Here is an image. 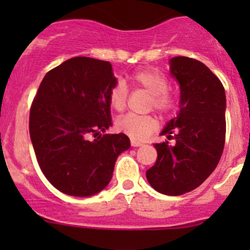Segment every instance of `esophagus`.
<instances>
[{"label":"esophagus","mask_w":250,"mask_h":250,"mask_svg":"<svg viewBox=\"0 0 250 250\" xmlns=\"http://www.w3.org/2000/svg\"><path fill=\"white\" fill-rule=\"evenodd\" d=\"M130 145L134 146V147H138V146H141V145H143V143H141V141H138V140L132 139V140H130Z\"/></svg>","instance_id":"esophagus-1"}]
</instances>
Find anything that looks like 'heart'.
Listing matches in <instances>:
<instances>
[{"label":"heart","mask_w":250,"mask_h":250,"mask_svg":"<svg viewBox=\"0 0 250 250\" xmlns=\"http://www.w3.org/2000/svg\"><path fill=\"white\" fill-rule=\"evenodd\" d=\"M133 87L145 90L150 94L148 109H153L161 115H169L176 107L175 95L168 89V78L160 70L153 67L137 70L129 76ZM128 93L122 83H117L109 93L110 106L121 112L127 106ZM116 128L133 139H144L157 128V121L153 116H138L133 113L121 116L115 122Z\"/></svg>","instance_id":"b5f03b06"}]
</instances>
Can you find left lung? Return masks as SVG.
Returning a JSON list of instances; mask_svg holds the SVG:
<instances>
[{
  "instance_id": "obj_1",
  "label": "left lung",
  "mask_w": 250,
  "mask_h": 250,
  "mask_svg": "<svg viewBox=\"0 0 250 250\" xmlns=\"http://www.w3.org/2000/svg\"><path fill=\"white\" fill-rule=\"evenodd\" d=\"M170 74L180 85V111L162 135L175 139V144H155L157 160L146 170V178L158 192L180 196L198 188L220 161L225 145L226 97L220 80L192 58H172Z\"/></svg>"
}]
</instances>
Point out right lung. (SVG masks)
Here are the masks:
<instances>
[{
	"label": "right lung",
	"mask_w": 250,
	"mask_h": 250,
	"mask_svg": "<svg viewBox=\"0 0 250 250\" xmlns=\"http://www.w3.org/2000/svg\"><path fill=\"white\" fill-rule=\"evenodd\" d=\"M116 83L109 62L75 57L40 84L30 109V138L42 173L62 193L100 192L118 155L129 148L123 133L100 134L111 125L109 93Z\"/></svg>",
	"instance_id": "obj_1"
}]
</instances>
